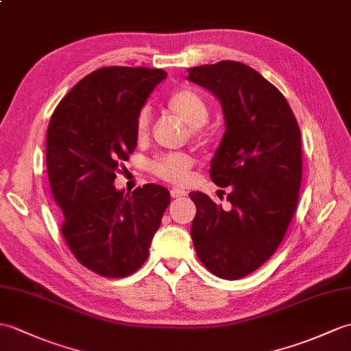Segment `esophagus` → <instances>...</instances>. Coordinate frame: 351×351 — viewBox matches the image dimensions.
<instances>
[{
	"instance_id": "obj_1",
	"label": "esophagus",
	"mask_w": 351,
	"mask_h": 351,
	"mask_svg": "<svg viewBox=\"0 0 351 351\" xmlns=\"http://www.w3.org/2000/svg\"><path fill=\"white\" fill-rule=\"evenodd\" d=\"M170 195H172L173 199H176V197H184V195H186V191H184V190H181V189H172V190H170Z\"/></svg>"
}]
</instances>
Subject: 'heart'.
<instances>
[{"label":"heart","instance_id":"obj_1","mask_svg":"<svg viewBox=\"0 0 351 351\" xmlns=\"http://www.w3.org/2000/svg\"><path fill=\"white\" fill-rule=\"evenodd\" d=\"M167 110L173 118L189 127V136L200 146H206L213 141L214 132L206 121L209 119V106L205 99L190 88H181L169 97ZM136 133L138 141L149 134V113L142 110L137 117ZM193 167V158L184 152H169L149 161L151 172L170 182H184Z\"/></svg>","mask_w":351,"mask_h":351}]
</instances>
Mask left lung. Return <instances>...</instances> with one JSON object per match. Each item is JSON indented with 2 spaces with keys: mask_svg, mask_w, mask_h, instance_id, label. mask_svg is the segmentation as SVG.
Here are the masks:
<instances>
[{
  "mask_svg": "<svg viewBox=\"0 0 351 351\" xmlns=\"http://www.w3.org/2000/svg\"><path fill=\"white\" fill-rule=\"evenodd\" d=\"M193 84L221 103L226 132L210 161V179L229 186V209L203 193L191 238L200 262L223 280H239L272 257L298 206L302 143L293 110L278 89L238 61L189 69Z\"/></svg>",
  "mask_w": 351,
  "mask_h": 351,
  "instance_id": "obj_1",
  "label": "left lung"
}]
</instances>
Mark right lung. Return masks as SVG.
Listing matches in <instances>:
<instances>
[{
  "label": "right lung",
  "instance_id": "obj_1",
  "mask_svg": "<svg viewBox=\"0 0 351 351\" xmlns=\"http://www.w3.org/2000/svg\"><path fill=\"white\" fill-rule=\"evenodd\" d=\"M166 71L103 67L56 106L46 136V166L64 214L61 233L80 265L106 278L136 272L149 256L170 203L162 185L117 190L119 166L136 149L137 117Z\"/></svg>",
  "mask_w": 351,
  "mask_h": 351
}]
</instances>
